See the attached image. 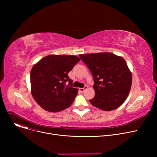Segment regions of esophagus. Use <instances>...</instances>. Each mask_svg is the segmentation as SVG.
I'll use <instances>...</instances> for the list:
<instances>
[{
	"label": "esophagus",
	"mask_w": 157,
	"mask_h": 157,
	"mask_svg": "<svg viewBox=\"0 0 157 157\" xmlns=\"http://www.w3.org/2000/svg\"><path fill=\"white\" fill-rule=\"evenodd\" d=\"M87 88H88V86L86 85V86H85L84 88H79V91H80L81 92H83Z\"/></svg>",
	"instance_id": "1"
}]
</instances>
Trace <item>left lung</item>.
<instances>
[{
    "label": "left lung",
    "instance_id": "obj_1",
    "mask_svg": "<svg viewBox=\"0 0 157 157\" xmlns=\"http://www.w3.org/2000/svg\"><path fill=\"white\" fill-rule=\"evenodd\" d=\"M94 77L95 97L89 100L103 111L116 109L127 98L132 86V73L121 56L111 53L79 55Z\"/></svg>",
    "mask_w": 157,
    "mask_h": 157
}]
</instances>
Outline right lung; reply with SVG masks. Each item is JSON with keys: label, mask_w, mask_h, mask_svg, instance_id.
<instances>
[{"label": "right lung", "mask_w": 157, "mask_h": 157, "mask_svg": "<svg viewBox=\"0 0 157 157\" xmlns=\"http://www.w3.org/2000/svg\"><path fill=\"white\" fill-rule=\"evenodd\" d=\"M79 60L75 55H50L33 66L30 72L31 93L43 109L59 112L71 106L78 89L72 87V80L68 73Z\"/></svg>", "instance_id": "obj_1"}]
</instances>
